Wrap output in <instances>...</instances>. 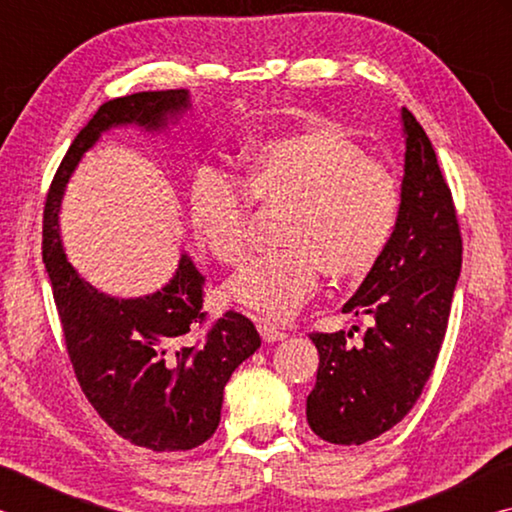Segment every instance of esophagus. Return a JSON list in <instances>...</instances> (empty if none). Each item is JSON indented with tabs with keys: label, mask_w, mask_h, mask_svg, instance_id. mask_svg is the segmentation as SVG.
Listing matches in <instances>:
<instances>
[{
	"label": "esophagus",
	"mask_w": 512,
	"mask_h": 512,
	"mask_svg": "<svg viewBox=\"0 0 512 512\" xmlns=\"http://www.w3.org/2000/svg\"><path fill=\"white\" fill-rule=\"evenodd\" d=\"M257 329H259V334H262V339H264L266 343H277V341H284V339H287V334L280 332V329L273 327V325L259 323V325H257Z\"/></svg>",
	"instance_id": "obj_1"
}]
</instances>
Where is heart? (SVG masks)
<instances>
[{"label":"heart","mask_w":512,"mask_h":512,"mask_svg":"<svg viewBox=\"0 0 512 512\" xmlns=\"http://www.w3.org/2000/svg\"><path fill=\"white\" fill-rule=\"evenodd\" d=\"M237 183L198 169L187 192L189 225L207 255L225 266L248 257L250 203L284 205V246L230 277L223 298L284 323L314 296L320 273L359 280L393 237L400 192L393 173L341 128L316 126L257 140L239 155Z\"/></svg>","instance_id":"b5f03b06"}]
</instances>
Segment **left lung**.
Returning <instances> with one entry per match:
<instances>
[{
  "instance_id": "8db88e82",
  "label": "left lung",
  "mask_w": 512,
  "mask_h": 512,
  "mask_svg": "<svg viewBox=\"0 0 512 512\" xmlns=\"http://www.w3.org/2000/svg\"><path fill=\"white\" fill-rule=\"evenodd\" d=\"M404 180L393 237L343 311L370 318L352 332L309 339L318 350L307 397L311 431L334 445H363L413 409L436 366L461 275L463 241L452 192L424 128L402 108Z\"/></svg>"
}]
</instances>
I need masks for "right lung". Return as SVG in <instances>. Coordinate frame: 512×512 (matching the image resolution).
<instances>
[{"mask_svg":"<svg viewBox=\"0 0 512 512\" xmlns=\"http://www.w3.org/2000/svg\"><path fill=\"white\" fill-rule=\"evenodd\" d=\"M189 108L187 90L137 92L103 103L60 162L42 221V262L85 397L128 443L167 454L212 438L225 384L262 339L237 311L207 325L205 277L187 255L151 296L115 298L94 289L67 262L58 212L69 178L101 133L131 124L160 133Z\"/></svg>","mask_w":512,"mask_h":512,"instance_id":"add662e5","label":"right lung"}]
</instances>
